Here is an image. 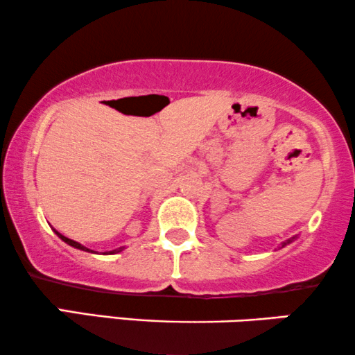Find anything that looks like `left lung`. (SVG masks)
Returning <instances> with one entry per match:
<instances>
[{"mask_svg":"<svg viewBox=\"0 0 355 355\" xmlns=\"http://www.w3.org/2000/svg\"><path fill=\"white\" fill-rule=\"evenodd\" d=\"M295 239H297V234H295V236L288 238V239H287V241H284V243H282V246H280V248H284V246H287V245H290V243H292V241H295Z\"/></svg>","mask_w":355,"mask_h":355,"instance_id":"1","label":"left lung"}]
</instances>
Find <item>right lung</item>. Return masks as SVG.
Segmentation results:
<instances>
[{
	"mask_svg": "<svg viewBox=\"0 0 355 355\" xmlns=\"http://www.w3.org/2000/svg\"><path fill=\"white\" fill-rule=\"evenodd\" d=\"M55 233L58 234V238L60 239H63V241L67 243V245H70V246H73V248H76V250H81V251H86V252H94L93 250H89V248H86V246H83V245H80V243L78 241H73V239H70V238H67V236H63L62 233H58L57 230H53ZM123 250V248H119V250H114V251H107V252H104V254H116V252H121Z\"/></svg>",
	"mask_w": 355,
	"mask_h": 355,
	"instance_id": "add662e5",
	"label": "right lung"
}]
</instances>
